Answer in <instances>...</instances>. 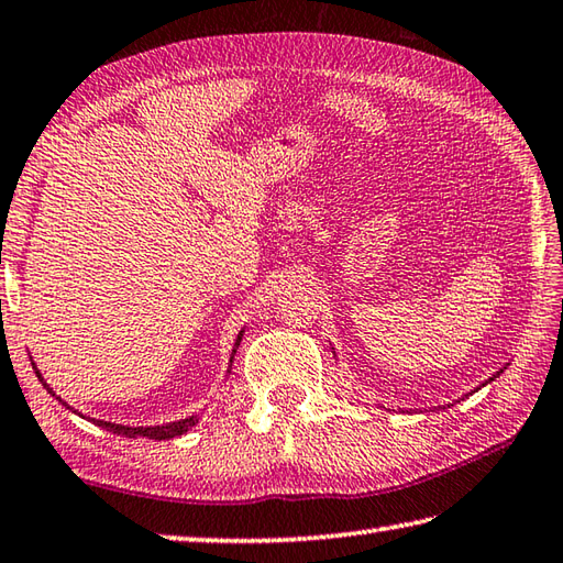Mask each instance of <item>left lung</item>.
I'll return each instance as SVG.
<instances>
[{
    "label": "left lung",
    "mask_w": 563,
    "mask_h": 563,
    "mask_svg": "<svg viewBox=\"0 0 563 563\" xmlns=\"http://www.w3.org/2000/svg\"><path fill=\"white\" fill-rule=\"evenodd\" d=\"M503 369H505V367H503ZM503 369H500V373H503ZM500 373H497V375H500ZM497 375H493V377H490V379H487V382H493V379H495ZM483 387H485V382H483ZM465 397H468V395H465ZM459 401H461V399H459ZM449 407H453V405H449Z\"/></svg>",
    "instance_id": "8db88e82"
}]
</instances>
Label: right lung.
<instances>
[{
    "label": "right lung",
    "instance_id": "obj_1",
    "mask_svg": "<svg viewBox=\"0 0 563 563\" xmlns=\"http://www.w3.org/2000/svg\"><path fill=\"white\" fill-rule=\"evenodd\" d=\"M242 335H245V328H242V331L238 333V338H235V345H232L230 365H232V357H235L238 347H240V343H242ZM31 367H34V373H36V377H38L41 385H44V387L48 389V395L56 397V391H53V387H48V385H46V379L41 377L36 363H31ZM56 399L60 401V405H66V401H63L60 397H56ZM66 407H68V405H66ZM68 409H73V407H68ZM80 417H82V413H80ZM82 419H90V417H82ZM198 419H200L198 413H194V417H188V419H178V421H168V423H162V427H124V423H112V421H102V419H90V421H92V423H98V427H102V429H108V431L117 433V437H126V439L146 437V439H154V441H164V439L184 437V433H186L188 429H194V427H196Z\"/></svg>",
    "mask_w": 563,
    "mask_h": 563
}]
</instances>
